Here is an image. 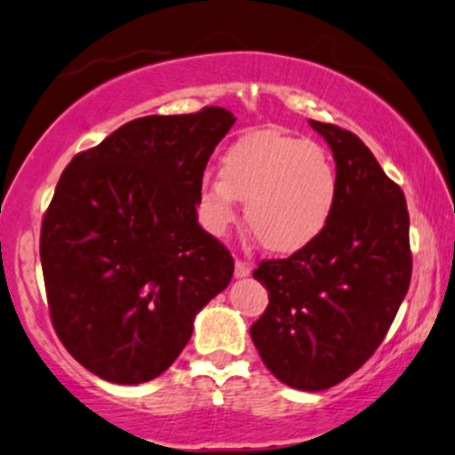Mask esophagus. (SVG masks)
I'll return each instance as SVG.
<instances>
[{"mask_svg":"<svg viewBox=\"0 0 455 455\" xmlns=\"http://www.w3.org/2000/svg\"><path fill=\"white\" fill-rule=\"evenodd\" d=\"M249 273H251V267H249L247 262H243V259H236V264H234V277L243 279L247 277Z\"/></svg>","mask_w":455,"mask_h":455,"instance_id":"esophagus-1","label":"esophagus"}]
</instances>
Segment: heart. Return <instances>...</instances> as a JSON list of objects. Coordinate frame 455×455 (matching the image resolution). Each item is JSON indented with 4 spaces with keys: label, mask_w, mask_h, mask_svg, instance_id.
Returning <instances> with one entry per match:
<instances>
[{
    "label": "heart",
    "mask_w": 455,
    "mask_h": 455,
    "mask_svg": "<svg viewBox=\"0 0 455 455\" xmlns=\"http://www.w3.org/2000/svg\"><path fill=\"white\" fill-rule=\"evenodd\" d=\"M339 180L324 148L279 131H253L219 161V178L204 180L200 211L214 236L244 221L268 251H303L324 234L338 206Z\"/></svg>",
    "instance_id": "1"
}]
</instances>
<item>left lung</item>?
<instances>
[{
	"label": "left lung",
	"instance_id": "8db88e82",
	"mask_svg": "<svg viewBox=\"0 0 455 455\" xmlns=\"http://www.w3.org/2000/svg\"><path fill=\"white\" fill-rule=\"evenodd\" d=\"M338 167V206L324 234L285 259H264L253 277L268 307L251 339L275 379L324 391L374 355L408 292L412 273L402 188L355 132L309 120Z\"/></svg>",
	"mask_w": 455,
	"mask_h": 455
}]
</instances>
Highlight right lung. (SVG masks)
Instances as JSON below:
<instances>
[{"label":"right lung","instance_id":"add662e5","mask_svg":"<svg viewBox=\"0 0 455 455\" xmlns=\"http://www.w3.org/2000/svg\"><path fill=\"white\" fill-rule=\"evenodd\" d=\"M236 122L223 107L126 122L62 172L40 229L51 323L92 374L148 382L228 288L232 255L197 223L204 170Z\"/></svg>","mask_w":455,"mask_h":455}]
</instances>
